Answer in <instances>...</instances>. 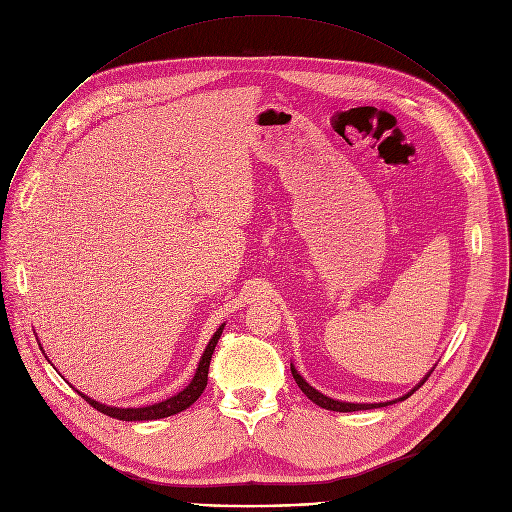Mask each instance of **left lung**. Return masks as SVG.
Listing matches in <instances>:
<instances>
[{
  "instance_id": "8db88e82",
  "label": "left lung",
  "mask_w": 512,
  "mask_h": 512,
  "mask_svg": "<svg viewBox=\"0 0 512 512\" xmlns=\"http://www.w3.org/2000/svg\"><path fill=\"white\" fill-rule=\"evenodd\" d=\"M435 371V367H432L422 379H420V383H416L408 393H404L402 398H398V400H391V402H379V404H357V402H340V400H334V398H328V396H324L322 391H318L316 387H311L301 375H299V371L295 369V365L291 363V373H293V379H295V383L301 387V391L305 393V396L313 402V404H318L320 408H326V410H332V412H357V410H373V408H383V406H389V404H396V402H402V400H406V398H410L412 393L430 377V373Z\"/></svg>"
}]
</instances>
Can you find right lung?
<instances>
[{
    "label": "right lung",
    "instance_id": "obj_1",
    "mask_svg": "<svg viewBox=\"0 0 512 512\" xmlns=\"http://www.w3.org/2000/svg\"><path fill=\"white\" fill-rule=\"evenodd\" d=\"M223 328H225V324H221V326L217 328V332L213 334V338L209 340V344H207V348H205V352H203V357H201V361H199V367H196V373H194L192 381H190L182 391H178L176 396H172V398H168V400H164V402H157V404L143 406V408H116V406H106V404H102V402L92 400L90 396H86V393H82V391H77L75 387H73V389H75L77 393H80V396H82L92 408H96L98 412H102V414H106V416H110V418H116V420H131V422H133V420H157V418L174 416V414H178V412L190 408L196 400L201 398V393L205 391V387H207V377H209L211 357H213V350H215V346H217V342H219V338H221Z\"/></svg>",
    "mask_w": 512,
    "mask_h": 512
}]
</instances>
